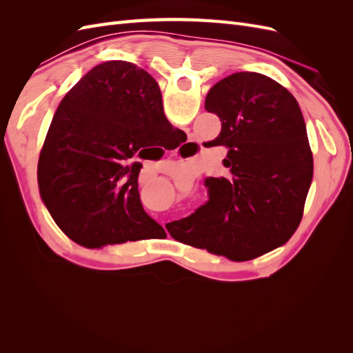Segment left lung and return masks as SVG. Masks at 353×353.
<instances>
[{"mask_svg": "<svg viewBox=\"0 0 353 353\" xmlns=\"http://www.w3.org/2000/svg\"><path fill=\"white\" fill-rule=\"evenodd\" d=\"M205 109L218 114L231 178H206L209 200L166 223L181 243L231 261H250L285 244L302 221L312 183L306 123L293 95L256 72L213 85Z\"/></svg>", "mask_w": 353, "mask_h": 353, "instance_id": "left-lung-1", "label": "left lung"}]
</instances>
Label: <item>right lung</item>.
Listing matches in <instances>:
<instances>
[{
    "mask_svg": "<svg viewBox=\"0 0 353 353\" xmlns=\"http://www.w3.org/2000/svg\"><path fill=\"white\" fill-rule=\"evenodd\" d=\"M183 137L166 119L152 74L130 61L101 63L52 116L38 162L41 199L59 228L83 248L165 236L138 194L143 165L125 160L150 145L170 150Z\"/></svg>",
    "mask_w": 353,
    "mask_h": 353,
    "instance_id": "right-lung-1",
    "label": "right lung"
}]
</instances>
